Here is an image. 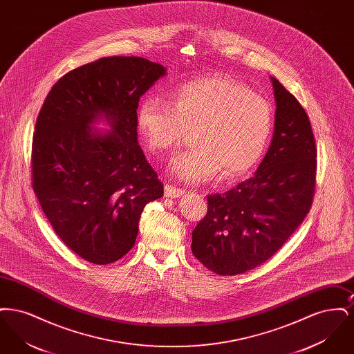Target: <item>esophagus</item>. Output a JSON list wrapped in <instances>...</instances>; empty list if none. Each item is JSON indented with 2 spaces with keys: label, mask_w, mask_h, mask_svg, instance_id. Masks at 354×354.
Segmentation results:
<instances>
[{
  "label": "esophagus",
  "mask_w": 354,
  "mask_h": 354,
  "mask_svg": "<svg viewBox=\"0 0 354 354\" xmlns=\"http://www.w3.org/2000/svg\"><path fill=\"white\" fill-rule=\"evenodd\" d=\"M165 195H166V198L176 199V198H180V196L185 195V189L178 188L175 185H165Z\"/></svg>",
  "instance_id": "obj_1"
}]
</instances>
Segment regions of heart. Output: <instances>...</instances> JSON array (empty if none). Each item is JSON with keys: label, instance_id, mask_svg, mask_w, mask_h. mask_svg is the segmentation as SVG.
Masks as SVG:
<instances>
[{"label": "heart", "instance_id": "1", "mask_svg": "<svg viewBox=\"0 0 354 354\" xmlns=\"http://www.w3.org/2000/svg\"><path fill=\"white\" fill-rule=\"evenodd\" d=\"M138 126L153 152L172 151L192 133L194 147L174 158L172 169L179 179L199 185L220 171L235 178L252 169L267 149L273 113L270 102L248 86L207 75L178 86L171 103L143 100Z\"/></svg>", "mask_w": 354, "mask_h": 354}]
</instances>
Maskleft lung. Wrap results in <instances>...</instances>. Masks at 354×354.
<instances>
[{
    "label": "left lung",
    "mask_w": 354,
    "mask_h": 354,
    "mask_svg": "<svg viewBox=\"0 0 354 354\" xmlns=\"http://www.w3.org/2000/svg\"><path fill=\"white\" fill-rule=\"evenodd\" d=\"M270 149L252 178L208 195L192 232L194 256L221 276L253 270L277 252L308 215L315 195L317 147L300 102L276 78Z\"/></svg>",
    "instance_id": "obj_1"
}]
</instances>
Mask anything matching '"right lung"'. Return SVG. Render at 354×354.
Here are the masks:
<instances>
[{"instance_id":"obj_1","label":"right lung","mask_w":354,"mask_h":354,"mask_svg":"<svg viewBox=\"0 0 354 354\" xmlns=\"http://www.w3.org/2000/svg\"><path fill=\"white\" fill-rule=\"evenodd\" d=\"M166 74L140 57H104L51 87L35 123L32 185L58 237L104 266L135 244L147 203L163 185L138 145L139 98ZM106 118L112 131L92 130Z\"/></svg>"}]
</instances>
